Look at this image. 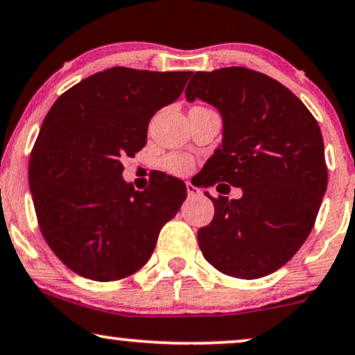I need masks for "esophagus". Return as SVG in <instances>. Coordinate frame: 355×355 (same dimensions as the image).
I'll use <instances>...</instances> for the list:
<instances>
[{"label":"esophagus","instance_id":"34e87169","mask_svg":"<svg viewBox=\"0 0 355 355\" xmlns=\"http://www.w3.org/2000/svg\"><path fill=\"white\" fill-rule=\"evenodd\" d=\"M187 193H189V196H196L200 195V189H196L193 183L187 182Z\"/></svg>","mask_w":355,"mask_h":355}]
</instances>
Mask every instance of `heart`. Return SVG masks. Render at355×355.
I'll return each mask as SVG.
<instances>
[{
  "mask_svg": "<svg viewBox=\"0 0 355 355\" xmlns=\"http://www.w3.org/2000/svg\"><path fill=\"white\" fill-rule=\"evenodd\" d=\"M165 170L175 175H187L193 168V160L187 155H172L164 162Z\"/></svg>",
  "mask_w": 355,
  "mask_h": 355,
  "instance_id": "obj_1",
  "label": "heart"
}]
</instances>
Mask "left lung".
<instances>
[{"label":"left lung","instance_id":"left-lung-1","mask_svg":"<svg viewBox=\"0 0 355 355\" xmlns=\"http://www.w3.org/2000/svg\"><path fill=\"white\" fill-rule=\"evenodd\" d=\"M185 97L213 105L223 122L202 187L221 181L220 193L225 182L243 191L238 200L208 195L215 216L198 230L200 250L228 276L271 275L306 241L326 193L321 129L288 87L246 67L195 72Z\"/></svg>","mask_w":355,"mask_h":355}]
</instances>
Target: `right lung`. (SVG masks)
I'll return each mask as SVG.
<instances>
[{"mask_svg": "<svg viewBox=\"0 0 355 355\" xmlns=\"http://www.w3.org/2000/svg\"><path fill=\"white\" fill-rule=\"evenodd\" d=\"M190 76L112 67L64 92L46 115L29 189L42 236L79 276L105 283L134 275L185 202V183L162 172L137 191L122 160L142 150L150 119L180 97Z\"/></svg>", "mask_w": 355, "mask_h": 355, "instance_id": "obj_1", "label": "right lung"}]
</instances>
